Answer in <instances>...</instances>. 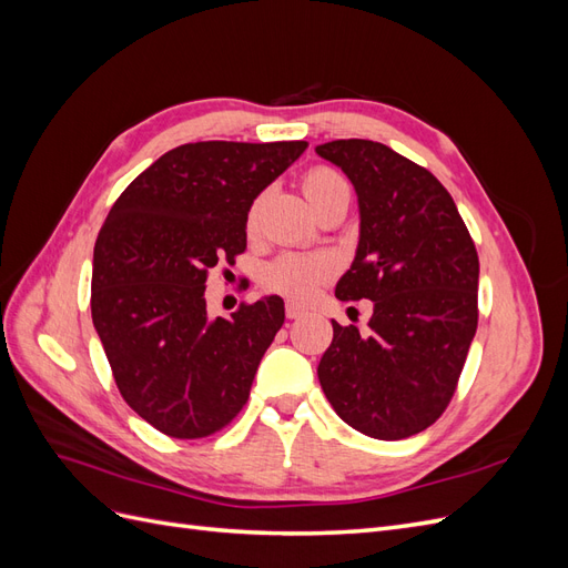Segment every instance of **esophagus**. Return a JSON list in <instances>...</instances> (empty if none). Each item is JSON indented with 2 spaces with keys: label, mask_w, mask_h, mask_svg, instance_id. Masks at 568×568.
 I'll return each mask as SVG.
<instances>
[{
  "label": "esophagus",
  "mask_w": 568,
  "mask_h": 568,
  "mask_svg": "<svg viewBox=\"0 0 568 568\" xmlns=\"http://www.w3.org/2000/svg\"><path fill=\"white\" fill-rule=\"evenodd\" d=\"M305 315V311L301 305H296V303H286V317L288 320H298V317H303Z\"/></svg>",
  "instance_id": "esophagus-1"
}]
</instances>
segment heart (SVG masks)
Here are the masks:
<instances>
[{
	"label": "heart",
	"instance_id": "heart-1",
	"mask_svg": "<svg viewBox=\"0 0 568 568\" xmlns=\"http://www.w3.org/2000/svg\"><path fill=\"white\" fill-rule=\"evenodd\" d=\"M303 194L305 199L313 203V209L317 211L324 201L334 199L336 194L348 192V182L341 173H336L334 168L317 165L311 168L303 175ZM267 192L257 194L246 213V227L248 232L257 230V222H261V213L265 205ZM336 272V265L329 255H307V253H284L280 257H274L270 265L263 270V284L267 291H274V294H282L286 298L294 301H311L317 288L332 277Z\"/></svg>",
	"mask_w": 568,
	"mask_h": 568
}]
</instances>
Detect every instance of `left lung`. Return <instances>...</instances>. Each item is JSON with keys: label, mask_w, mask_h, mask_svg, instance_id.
I'll use <instances>...</instances> for the list:
<instances>
[{"label": "left lung", "mask_w": 568, "mask_h": 568, "mask_svg": "<svg viewBox=\"0 0 568 568\" xmlns=\"http://www.w3.org/2000/svg\"><path fill=\"white\" fill-rule=\"evenodd\" d=\"M355 186L359 242L336 298L374 303L367 332L332 320L317 376L336 415L359 434L400 440L453 400L478 324V253L453 196L386 144L315 149Z\"/></svg>", "instance_id": "obj_1"}]
</instances>
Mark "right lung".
<instances>
[{"label": "right lung", "mask_w": 568, "mask_h": 568, "mask_svg": "<svg viewBox=\"0 0 568 568\" xmlns=\"http://www.w3.org/2000/svg\"><path fill=\"white\" fill-rule=\"evenodd\" d=\"M307 142H196L151 163L94 244L92 322L125 403L170 438H205L248 400L284 301L205 313L209 270L246 251L251 201Z\"/></svg>", "instance_id": "right-lung-1"}]
</instances>
